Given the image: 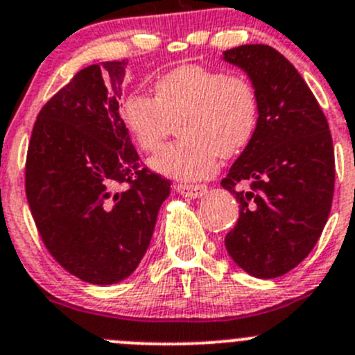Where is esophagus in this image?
I'll list each match as a JSON object with an SVG mask.
<instances>
[{
    "mask_svg": "<svg viewBox=\"0 0 355 355\" xmlns=\"http://www.w3.org/2000/svg\"><path fill=\"white\" fill-rule=\"evenodd\" d=\"M175 191L185 198H201L207 194V185H187V184H177Z\"/></svg>",
    "mask_w": 355,
    "mask_h": 355,
    "instance_id": "esophagus-1",
    "label": "esophagus"
}]
</instances>
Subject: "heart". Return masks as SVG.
I'll return each mask as SVG.
<instances>
[{
  "label": "heart",
  "mask_w": 355,
  "mask_h": 355,
  "mask_svg": "<svg viewBox=\"0 0 355 355\" xmlns=\"http://www.w3.org/2000/svg\"><path fill=\"white\" fill-rule=\"evenodd\" d=\"M182 117V140L166 145L150 166L180 182L207 178L223 157L240 154L257 131L259 96L247 77L203 64H180L154 82V96L129 92L121 119L132 141L155 152Z\"/></svg>",
  "instance_id": "obj_1"
}]
</instances>
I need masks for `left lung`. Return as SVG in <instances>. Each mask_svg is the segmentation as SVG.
Returning a JSON list of instances; mask_svg holds the SVG:
<instances>
[{"label": "left lung", "instance_id": "obj_1", "mask_svg": "<svg viewBox=\"0 0 355 355\" xmlns=\"http://www.w3.org/2000/svg\"><path fill=\"white\" fill-rule=\"evenodd\" d=\"M224 61L243 69L259 96L256 135L220 182L240 203L227 254L252 277H282L312 252L329 217V125L303 77L273 47L241 45Z\"/></svg>", "mask_w": 355, "mask_h": 355}]
</instances>
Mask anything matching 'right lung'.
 <instances>
[{
    "label": "right lung",
    "instance_id": "obj_1",
    "mask_svg": "<svg viewBox=\"0 0 355 355\" xmlns=\"http://www.w3.org/2000/svg\"><path fill=\"white\" fill-rule=\"evenodd\" d=\"M125 64H91L55 92L36 117L26 157V196L43 243L94 286L137 270L171 185L140 166L122 124Z\"/></svg>",
    "mask_w": 355,
    "mask_h": 355
}]
</instances>
